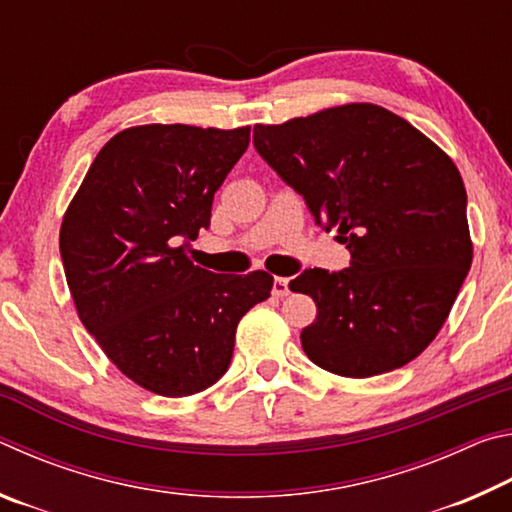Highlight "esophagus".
Here are the masks:
<instances>
[{
    "label": "esophagus",
    "instance_id": "esophagus-1",
    "mask_svg": "<svg viewBox=\"0 0 512 512\" xmlns=\"http://www.w3.org/2000/svg\"><path fill=\"white\" fill-rule=\"evenodd\" d=\"M273 296L275 298L289 296V277H275V280H273Z\"/></svg>",
    "mask_w": 512,
    "mask_h": 512
}]
</instances>
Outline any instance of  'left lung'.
Returning a JSON list of instances; mask_svg holds the SVG:
<instances>
[{"label": "left lung", "instance_id": "1", "mask_svg": "<svg viewBox=\"0 0 512 512\" xmlns=\"http://www.w3.org/2000/svg\"><path fill=\"white\" fill-rule=\"evenodd\" d=\"M253 142L352 255L343 271L309 268L291 280L318 309L302 350L352 379L406 366L436 339L472 264L467 194L452 158L375 103L257 124Z\"/></svg>", "mask_w": 512, "mask_h": 512}]
</instances>
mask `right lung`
Returning <instances> with one entry per match:
<instances>
[{
    "label": "right lung",
    "mask_w": 512,
    "mask_h": 512,
    "mask_svg": "<svg viewBox=\"0 0 512 512\" xmlns=\"http://www.w3.org/2000/svg\"><path fill=\"white\" fill-rule=\"evenodd\" d=\"M250 126L146 124L97 153L60 225V257L85 329L137 386L205 391L228 370L241 316L271 296L266 271L196 266L187 241L244 155Z\"/></svg>",
    "instance_id": "add662e5"
}]
</instances>
